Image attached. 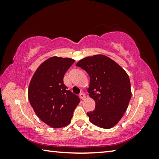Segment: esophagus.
<instances>
[{
    "label": "esophagus",
    "instance_id": "obj_1",
    "mask_svg": "<svg viewBox=\"0 0 159 159\" xmlns=\"http://www.w3.org/2000/svg\"><path fill=\"white\" fill-rule=\"evenodd\" d=\"M79 97H80V98L81 99H85V98H86V95H85V93H80V95H79Z\"/></svg>",
    "mask_w": 159,
    "mask_h": 159
}]
</instances>
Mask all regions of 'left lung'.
<instances>
[{
  "instance_id": "8db88e82",
  "label": "left lung",
  "mask_w": 159,
  "mask_h": 159,
  "mask_svg": "<svg viewBox=\"0 0 159 159\" xmlns=\"http://www.w3.org/2000/svg\"><path fill=\"white\" fill-rule=\"evenodd\" d=\"M76 66L90 76L88 92L95 102V109L87 113L90 121L98 127H114L123 117L131 99L130 81L121 66L103 55L78 61Z\"/></svg>"
}]
</instances>
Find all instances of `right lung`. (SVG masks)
<instances>
[{"label":"right lung","instance_id":"obj_1","mask_svg":"<svg viewBox=\"0 0 159 159\" xmlns=\"http://www.w3.org/2000/svg\"><path fill=\"white\" fill-rule=\"evenodd\" d=\"M74 61L59 57L48 59L36 69L29 83L28 98L32 108L43 122L53 128L69 125L80 102L63 81Z\"/></svg>","mask_w":159,"mask_h":159}]
</instances>
